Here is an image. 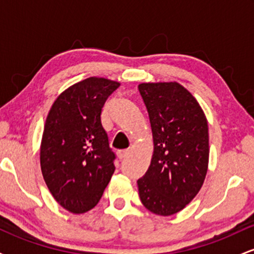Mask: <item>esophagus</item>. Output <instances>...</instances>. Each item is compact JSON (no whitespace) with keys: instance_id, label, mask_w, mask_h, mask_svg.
Instances as JSON below:
<instances>
[{"instance_id":"obj_1","label":"esophagus","mask_w":254,"mask_h":254,"mask_svg":"<svg viewBox=\"0 0 254 254\" xmlns=\"http://www.w3.org/2000/svg\"><path fill=\"white\" fill-rule=\"evenodd\" d=\"M130 154V151L129 150H118V153H117V155H118V157L121 160H123V159H125V157H127V155H129Z\"/></svg>"}]
</instances>
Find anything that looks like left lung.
<instances>
[{
    "instance_id": "1",
    "label": "left lung",
    "mask_w": 254,
    "mask_h": 254,
    "mask_svg": "<svg viewBox=\"0 0 254 254\" xmlns=\"http://www.w3.org/2000/svg\"><path fill=\"white\" fill-rule=\"evenodd\" d=\"M154 141L148 171L137 180L148 210L170 216L196 197L208 171V122L199 104L178 82L141 83Z\"/></svg>"
}]
</instances>
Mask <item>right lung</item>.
<instances>
[{"mask_svg": "<svg viewBox=\"0 0 254 254\" xmlns=\"http://www.w3.org/2000/svg\"><path fill=\"white\" fill-rule=\"evenodd\" d=\"M119 86L104 77L86 78L64 90L46 118L42 173L55 199L72 214L97 205L116 170L101 110Z\"/></svg>", "mask_w": 254, "mask_h": 254, "instance_id": "1", "label": "right lung"}]
</instances>
